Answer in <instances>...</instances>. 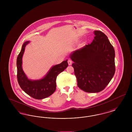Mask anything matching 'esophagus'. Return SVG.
<instances>
[{
    "instance_id": "34e87169",
    "label": "esophagus",
    "mask_w": 132,
    "mask_h": 132,
    "mask_svg": "<svg viewBox=\"0 0 132 132\" xmlns=\"http://www.w3.org/2000/svg\"><path fill=\"white\" fill-rule=\"evenodd\" d=\"M68 65H71L72 63V61L71 60V59H68Z\"/></svg>"
}]
</instances>
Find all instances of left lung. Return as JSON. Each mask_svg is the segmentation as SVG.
<instances>
[{
    "mask_svg": "<svg viewBox=\"0 0 132 132\" xmlns=\"http://www.w3.org/2000/svg\"><path fill=\"white\" fill-rule=\"evenodd\" d=\"M90 44L74 51L70 57L74 62L78 87L87 93L103 90L115 72V50L106 36L101 31H94Z\"/></svg>",
    "mask_w": 132,
    "mask_h": 132,
    "instance_id": "left-lung-1",
    "label": "left lung"
}]
</instances>
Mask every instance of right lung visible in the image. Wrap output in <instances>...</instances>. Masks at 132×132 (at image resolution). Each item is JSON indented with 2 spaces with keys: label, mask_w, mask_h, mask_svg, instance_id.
<instances>
[{
  "label": "right lung",
  "mask_w": 132,
  "mask_h": 132,
  "mask_svg": "<svg viewBox=\"0 0 132 132\" xmlns=\"http://www.w3.org/2000/svg\"><path fill=\"white\" fill-rule=\"evenodd\" d=\"M27 41L23 44L22 49L17 59V80L21 88L32 98L42 100L50 96L56 90L57 76L66 69L68 64L67 60L52 67L47 74L43 78L38 80H29L24 73L22 67V57L27 44Z\"/></svg>",
  "instance_id": "add662e5"
}]
</instances>
